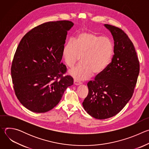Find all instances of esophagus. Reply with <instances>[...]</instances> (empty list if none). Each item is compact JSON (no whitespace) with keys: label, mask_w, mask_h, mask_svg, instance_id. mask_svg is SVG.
Here are the masks:
<instances>
[{"label":"esophagus","mask_w":149,"mask_h":149,"mask_svg":"<svg viewBox=\"0 0 149 149\" xmlns=\"http://www.w3.org/2000/svg\"><path fill=\"white\" fill-rule=\"evenodd\" d=\"M74 84L75 85V86H79V85L81 84V82H79V81H77V80L74 79Z\"/></svg>","instance_id":"esophagus-1"}]
</instances>
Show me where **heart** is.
Wrapping results in <instances>:
<instances>
[{"instance_id": "heart-1", "label": "heart", "mask_w": 149, "mask_h": 149, "mask_svg": "<svg viewBox=\"0 0 149 149\" xmlns=\"http://www.w3.org/2000/svg\"><path fill=\"white\" fill-rule=\"evenodd\" d=\"M114 52L111 41L93 32H81L75 40H70L63 47L62 55L66 64L72 67L79 61L82 64L69 70L75 80H87L99 75L107 68Z\"/></svg>"}]
</instances>
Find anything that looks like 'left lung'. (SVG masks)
I'll list each match as a JSON object with an SVG mask.
<instances>
[{"mask_svg":"<svg viewBox=\"0 0 149 149\" xmlns=\"http://www.w3.org/2000/svg\"><path fill=\"white\" fill-rule=\"evenodd\" d=\"M114 39L111 62L95 79L88 82V94L82 105L93 117L102 120L118 114L132 97L140 71L134 45L120 28L105 24Z\"/></svg>","mask_w":149,"mask_h":149,"instance_id":"8db88e82","label":"left lung"}]
</instances>
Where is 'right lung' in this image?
<instances>
[{"mask_svg":"<svg viewBox=\"0 0 149 149\" xmlns=\"http://www.w3.org/2000/svg\"><path fill=\"white\" fill-rule=\"evenodd\" d=\"M69 20L48 22L35 27L20 41L11 67L15 94L25 108L38 113L54 108L73 84L61 62Z\"/></svg>","mask_w":149,"mask_h":149,"instance_id":"right-lung-1","label":"right lung"}]
</instances>
